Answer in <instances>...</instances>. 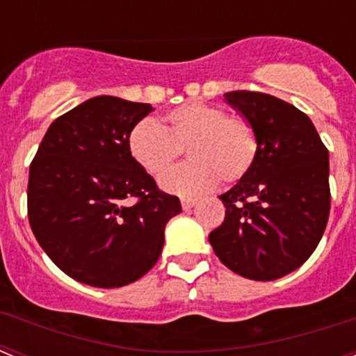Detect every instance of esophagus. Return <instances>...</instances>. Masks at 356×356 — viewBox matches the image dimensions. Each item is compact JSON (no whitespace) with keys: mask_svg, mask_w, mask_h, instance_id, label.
<instances>
[{"mask_svg":"<svg viewBox=\"0 0 356 356\" xmlns=\"http://www.w3.org/2000/svg\"><path fill=\"white\" fill-rule=\"evenodd\" d=\"M196 203H197V197H181V207H184V210L193 209Z\"/></svg>","mask_w":356,"mask_h":356,"instance_id":"1","label":"esophagus"}]
</instances>
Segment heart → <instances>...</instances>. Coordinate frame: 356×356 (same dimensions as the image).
I'll return each mask as SVG.
<instances>
[{"label":"heart","instance_id":"b5f03b06","mask_svg":"<svg viewBox=\"0 0 356 356\" xmlns=\"http://www.w3.org/2000/svg\"><path fill=\"white\" fill-rule=\"evenodd\" d=\"M134 160L153 178H162L187 149L185 165L162 180L169 193L193 196L221 180L234 185L246 178L259 156V135L244 115L219 105L191 102L163 115V122L143 119L128 135Z\"/></svg>","mask_w":356,"mask_h":356}]
</instances>
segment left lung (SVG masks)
<instances>
[{
	"mask_svg": "<svg viewBox=\"0 0 356 356\" xmlns=\"http://www.w3.org/2000/svg\"><path fill=\"white\" fill-rule=\"evenodd\" d=\"M226 102L253 122L259 156L219 200L225 221L210 232L228 269L259 282L282 278L319 244L330 216L328 149L305 112L264 92L234 90Z\"/></svg>",
	"mask_w": 356,
	"mask_h": 356,
	"instance_id": "left-lung-1",
	"label": "left lung"
}]
</instances>
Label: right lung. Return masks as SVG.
Returning a JSON list of instances; mask_svg holds the SVG:
<instances>
[{
	"instance_id": "1",
	"label": "right lung",
	"mask_w": 356,
	"mask_h": 356,
	"mask_svg": "<svg viewBox=\"0 0 356 356\" xmlns=\"http://www.w3.org/2000/svg\"><path fill=\"white\" fill-rule=\"evenodd\" d=\"M147 103L90 97L51 122L31 160L28 219L58 269L85 285H128L155 266L180 200L128 149Z\"/></svg>"
}]
</instances>
